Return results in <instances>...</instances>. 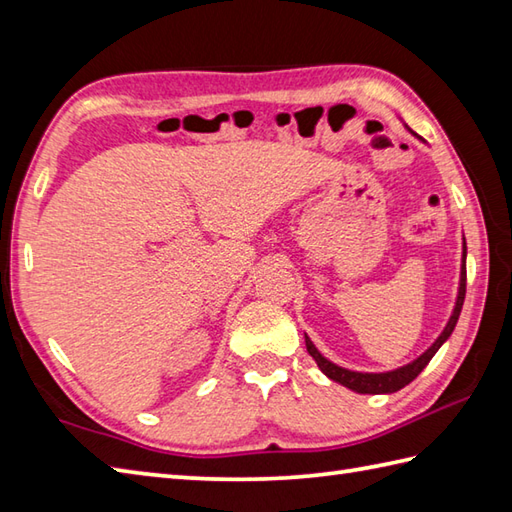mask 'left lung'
I'll return each instance as SVG.
<instances>
[{"label":"left lung","instance_id":"obj_1","mask_svg":"<svg viewBox=\"0 0 512 512\" xmlns=\"http://www.w3.org/2000/svg\"><path fill=\"white\" fill-rule=\"evenodd\" d=\"M464 295H466V242L462 246V270H460V288H458V299H455V308H453V314L451 319L447 321V325H444V330L440 332V336L436 341H433V345L429 347L427 352H422L416 361H411L407 365H402L398 369H391V372H380V374H367V372H352V369H345V367H339L336 363L328 361L317 347H314V343L308 339L306 334V347H308V354L317 361L321 372L328 376L330 380H334V383H339L347 389L356 391V394H394V391L402 389L405 385H409L413 378H416L424 367L429 365V361L433 356H436V352L442 347V343L449 339L455 323H458L460 319V312H462V303H464Z\"/></svg>","mask_w":512,"mask_h":512}]
</instances>
